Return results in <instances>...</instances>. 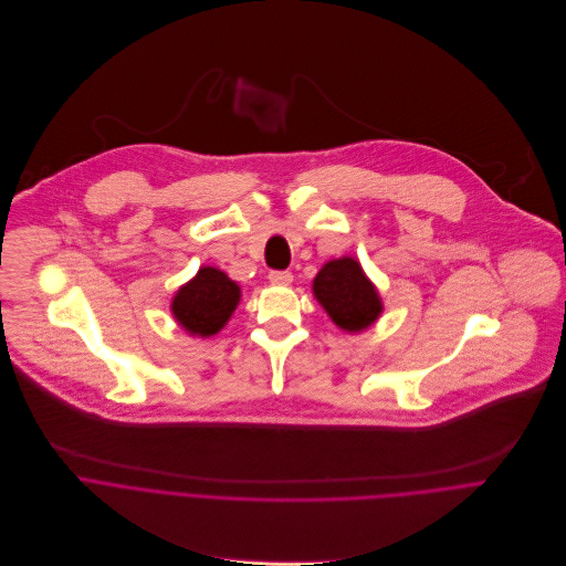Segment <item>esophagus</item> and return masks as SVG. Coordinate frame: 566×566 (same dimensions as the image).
<instances>
[{"label":"esophagus","mask_w":566,"mask_h":566,"mask_svg":"<svg viewBox=\"0 0 566 566\" xmlns=\"http://www.w3.org/2000/svg\"><path fill=\"white\" fill-rule=\"evenodd\" d=\"M268 279L274 283V285H290L292 283V272L287 270H272L268 274Z\"/></svg>","instance_id":"34e87169"}]
</instances>
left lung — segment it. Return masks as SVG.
Returning a JSON list of instances; mask_svg holds the SVG:
<instances>
[{"label": "left lung", "instance_id": "obj_1", "mask_svg": "<svg viewBox=\"0 0 566 566\" xmlns=\"http://www.w3.org/2000/svg\"><path fill=\"white\" fill-rule=\"evenodd\" d=\"M314 296L329 318L348 332L368 327L381 312L379 294L355 259L325 263L314 279Z\"/></svg>", "mask_w": 566, "mask_h": 566}]
</instances>
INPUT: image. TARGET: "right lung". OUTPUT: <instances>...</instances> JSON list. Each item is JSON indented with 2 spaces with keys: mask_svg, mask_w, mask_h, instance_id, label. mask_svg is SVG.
Returning a JSON list of instances; mask_svg holds the SVG:
<instances>
[{
  "mask_svg": "<svg viewBox=\"0 0 566 566\" xmlns=\"http://www.w3.org/2000/svg\"><path fill=\"white\" fill-rule=\"evenodd\" d=\"M239 298L241 290L228 274L202 268L193 281L178 290L171 310L187 332L209 336L228 323Z\"/></svg>",
  "mask_w": 566,
  "mask_h": 566,
  "instance_id": "right-lung-1",
  "label": "right lung"
}]
</instances>
